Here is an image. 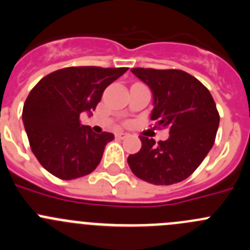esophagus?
I'll use <instances>...</instances> for the list:
<instances>
[{
  "label": "esophagus",
  "instance_id": "1",
  "mask_svg": "<svg viewBox=\"0 0 250 250\" xmlns=\"http://www.w3.org/2000/svg\"><path fill=\"white\" fill-rule=\"evenodd\" d=\"M128 133L125 132H117L116 133V138H118V139H125V138L128 137Z\"/></svg>",
  "mask_w": 250,
  "mask_h": 250
}]
</instances>
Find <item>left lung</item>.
Listing matches in <instances>:
<instances>
[{"label": "left lung", "mask_w": 250, "mask_h": 250, "mask_svg": "<svg viewBox=\"0 0 250 250\" xmlns=\"http://www.w3.org/2000/svg\"><path fill=\"white\" fill-rule=\"evenodd\" d=\"M130 71L151 90L150 118L156 128H167L169 137L159 143L139 137L142 147L128 156V165L138 178L156 186L182 182L214 145L220 122L214 99L197 78L179 69Z\"/></svg>", "instance_id": "8db88e82"}]
</instances>
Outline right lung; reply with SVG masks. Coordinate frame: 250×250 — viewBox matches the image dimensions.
Returning a JSON list of instances; mask_svg holds the SVG:
<instances>
[{
    "instance_id": "add662e5",
    "label": "right lung",
    "mask_w": 250,
    "mask_h": 250,
    "mask_svg": "<svg viewBox=\"0 0 250 250\" xmlns=\"http://www.w3.org/2000/svg\"><path fill=\"white\" fill-rule=\"evenodd\" d=\"M128 68L68 67L48 74L33 88L23 107L31 151L41 166L61 179L91 173L100 164L112 133L96 134L81 125L90 117L104 90Z\"/></svg>"
}]
</instances>
